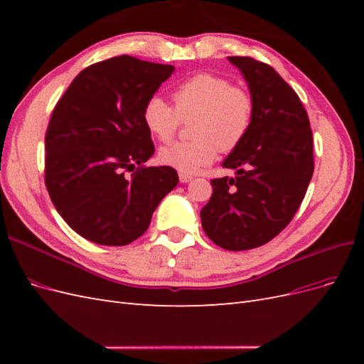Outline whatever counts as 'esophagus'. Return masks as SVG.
I'll return each mask as SVG.
<instances>
[{"mask_svg": "<svg viewBox=\"0 0 364 364\" xmlns=\"http://www.w3.org/2000/svg\"><path fill=\"white\" fill-rule=\"evenodd\" d=\"M179 181L182 183H188V182L193 181V176L188 174V173H179Z\"/></svg>", "mask_w": 364, "mask_h": 364, "instance_id": "obj_1", "label": "esophagus"}]
</instances>
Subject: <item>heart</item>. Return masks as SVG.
I'll return each instance as SVG.
<instances>
[{"label":"heart","instance_id":"1","mask_svg":"<svg viewBox=\"0 0 364 364\" xmlns=\"http://www.w3.org/2000/svg\"><path fill=\"white\" fill-rule=\"evenodd\" d=\"M196 117L190 141L173 142L159 151V161L181 173H196L213 164L218 151L238 149L250 132L255 100L226 77L200 73L186 79L173 92V106L153 95L142 109V124L162 142L174 138L181 119Z\"/></svg>","mask_w":364,"mask_h":364}]
</instances>
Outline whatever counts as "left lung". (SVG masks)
<instances>
[{
    "label": "left lung",
    "mask_w": 364,
    "mask_h": 364,
    "mask_svg": "<svg viewBox=\"0 0 364 364\" xmlns=\"http://www.w3.org/2000/svg\"><path fill=\"white\" fill-rule=\"evenodd\" d=\"M228 60L245 75L255 117L223 162L237 176L211 181L200 218L209 240L238 252L269 243L291 222L314 171L313 132L301 98L270 65L249 56Z\"/></svg>",
    "instance_id": "1"
}]
</instances>
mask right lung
<instances>
[{"instance_id":"add662e5","label":"right lung","mask_w":364,"mask_h":364,"mask_svg":"<svg viewBox=\"0 0 364 364\" xmlns=\"http://www.w3.org/2000/svg\"><path fill=\"white\" fill-rule=\"evenodd\" d=\"M171 65L115 56L90 65L54 106L46 134V186L62 218L83 238L126 246L179 182L171 167H146L155 146L142 109Z\"/></svg>"}]
</instances>
